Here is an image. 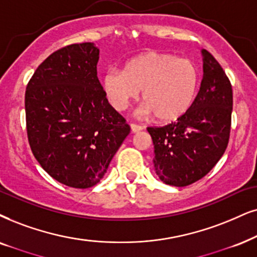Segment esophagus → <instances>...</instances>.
<instances>
[{
	"label": "esophagus",
	"mask_w": 257,
	"mask_h": 257,
	"mask_svg": "<svg viewBox=\"0 0 257 257\" xmlns=\"http://www.w3.org/2000/svg\"><path fill=\"white\" fill-rule=\"evenodd\" d=\"M131 129H132L133 133H139V132L144 131V126L139 125V124H135V123H132V124H131Z\"/></svg>",
	"instance_id": "obj_1"
}]
</instances>
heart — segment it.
Instances as JSON below:
<instances>
[{"label": "heart", "instance_id": "1", "mask_svg": "<svg viewBox=\"0 0 257 257\" xmlns=\"http://www.w3.org/2000/svg\"><path fill=\"white\" fill-rule=\"evenodd\" d=\"M199 70L192 60L149 51L133 57L123 70L110 69L102 77L103 92L113 109L122 111L142 90L145 115L161 122L177 121L194 103Z\"/></svg>", "mask_w": 257, "mask_h": 257}]
</instances>
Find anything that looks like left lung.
Masks as SVG:
<instances>
[{
  "instance_id": "obj_1",
  "label": "left lung",
  "mask_w": 257,
  "mask_h": 257,
  "mask_svg": "<svg viewBox=\"0 0 257 257\" xmlns=\"http://www.w3.org/2000/svg\"><path fill=\"white\" fill-rule=\"evenodd\" d=\"M203 79L190 110L177 122L147 131L154 145L155 173L165 184L183 187L215 167L229 142L232 87L222 66L206 50Z\"/></svg>"
}]
</instances>
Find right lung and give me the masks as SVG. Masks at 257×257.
Returning a JSON list of instances; mask_svg holds the SVG:
<instances>
[{
    "label": "right lung",
    "mask_w": 257,
    "mask_h": 257,
    "mask_svg": "<svg viewBox=\"0 0 257 257\" xmlns=\"http://www.w3.org/2000/svg\"><path fill=\"white\" fill-rule=\"evenodd\" d=\"M99 50L73 44L39 65L25 95L28 142L40 166L66 186L89 188L131 133L98 77Z\"/></svg>",
    "instance_id": "1"
}]
</instances>
